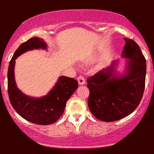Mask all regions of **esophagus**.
Masks as SVG:
<instances>
[{
	"instance_id": "34e87169",
	"label": "esophagus",
	"mask_w": 154,
	"mask_h": 154,
	"mask_svg": "<svg viewBox=\"0 0 154 154\" xmlns=\"http://www.w3.org/2000/svg\"><path fill=\"white\" fill-rule=\"evenodd\" d=\"M77 81H78V83L80 85H84L85 82V79H84V77H82V76H80V77H78V78H77Z\"/></svg>"
}]
</instances>
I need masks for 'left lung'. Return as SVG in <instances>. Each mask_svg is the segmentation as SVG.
Returning a JSON list of instances; mask_svg holds the SVG:
<instances>
[{"label": "left lung", "instance_id": "left-lung-1", "mask_svg": "<svg viewBox=\"0 0 154 154\" xmlns=\"http://www.w3.org/2000/svg\"><path fill=\"white\" fill-rule=\"evenodd\" d=\"M124 40L122 57L128 60L123 74L116 72L117 60H114L87 80L88 108L97 119L104 122L119 120L131 114L140 105L145 90V57L134 40Z\"/></svg>", "mask_w": 154, "mask_h": 154}]
</instances>
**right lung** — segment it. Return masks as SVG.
Listing matches in <instances>:
<instances>
[{
    "label": "right lung",
    "instance_id": "obj_1",
    "mask_svg": "<svg viewBox=\"0 0 154 154\" xmlns=\"http://www.w3.org/2000/svg\"><path fill=\"white\" fill-rule=\"evenodd\" d=\"M33 49H47L43 39L32 38L22 43L15 51L8 69V94L16 112L32 123L47 125L52 124L63 114L66 102L78 87L77 80L61 76L51 91L41 97H32L23 94L14 80L15 60L23 53Z\"/></svg>",
    "mask_w": 154,
    "mask_h": 154
}]
</instances>
